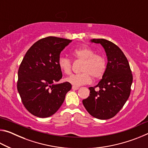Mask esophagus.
Here are the masks:
<instances>
[{
    "instance_id": "1",
    "label": "esophagus",
    "mask_w": 148,
    "mask_h": 148,
    "mask_svg": "<svg viewBox=\"0 0 148 148\" xmlns=\"http://www.w3.org/2000/svg\"><path fill=\"white\" fill-rule=\"evenodd\" d=\"M72 89H73V90H77V89H79V87H75V86H72Z\"/></svg>"
}]
</instances>
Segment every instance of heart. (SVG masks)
<instances>
[{
	"instance_id": "b5f03b06",
	"label": "heart",
	"mask_w": 148,
	"mask_h": 148,
	"mask_svg": "<svg viewBox=\"0 0 148 148\" xmlns=\"http://www.w3.org/2000/svg\"><path fill=\"white\" fill-rule=\"evenodd\" d=\"M75 59L82 61L80 67L82 73L72 74L67 77L65 81L72 86L78 87L89 84L92 78L98 79L103 76L106 69V62L104 57L101 55L95 54V51L89 47H81L74 49L71 52ZM58 66L64 74H69L71 72L72 62L68 58L60 57Z\"/></svg>"
}]
</instances>
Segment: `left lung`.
Masks as SVG:
<instances>
[{"mask_svg": "<svg viewBox=\"0 0 148 148\" xmlns=\"http://www.w3.org/2000/svg\"><path fill=\"white\" fill-rule=\"evenodd\" d=\"M101 44L106 52L108 63L102 79L95 87H89L90 94L82 101L90 115L99 119H108L118 113L128 100L132 75L128 60L119 47L105 39H92ZM95 87L99 91L96 92Z\"/></svg>", "mask_w": 148, "mask_h": 148, "instance_id": "obj_1", "label": "left lung"}]
</instances>
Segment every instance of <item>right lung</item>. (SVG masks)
I'll return each mask as SVG.
<instances>
[{
  "instance_id": "obj_1",
  "label": "right lung",
  "mask_w": 148,
  "mask_h": 148,
  "mask_svg": "<svg viewBox=\"0 0 148 148\" xmlns=\"http://www.w3.org/2000/svg\"><path fill=\"white\" fill-rule=\"evenodd\" d=\"M71 40L49 36L39 40L27 51L18 71L17 91L24 106L34 116L44 118L53 115L72 88L62 78L58 66L61 52Z\"/></svg>"
}]
</instances>
